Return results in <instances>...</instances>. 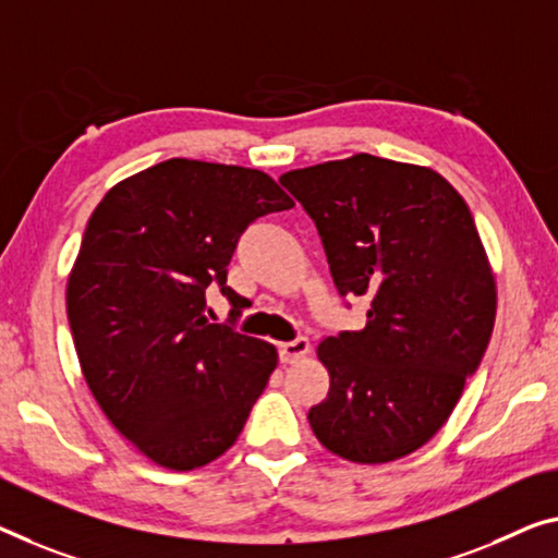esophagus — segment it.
Here are the masks:
<instances>
[{
	"instance_id": "34e87169",
	"label": "esophagus",
	"mask_w": 558,
	"mask_h": 558,
	"mask_svg": "<svg viewBox=\"0 0 558 558\" xmlns=\"http://www.w3.org/2000/svg\"><path fill=\"white\" fill-rule=\"evenodd\" d=\"M308 339L306 337H296L294 341H284V344H279V359L281 364H294L299 359H304L308 354Z\"/></svg>"
}]
</instances>
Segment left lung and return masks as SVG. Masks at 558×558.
Listing matches in <instances>:
<instances>
[{"label":"left lung","mask_w":558,"mask_h":558,"mask_svg":"<svg viewBox=\"0 0 558 558\" xmlns=\"http://www.w3.org/2000/svg\"><path fill=\"white\" fill-rule=\"evenodd\" d=\"M281 184L319 231L339 294L368 299L366 327L319 344L329 393L308 409L316 439L356 464L432 439L482 364L496 287L474 217L434 169L354 154Z\"/></svg>","instance_id":"obj_1"}]
</instances>
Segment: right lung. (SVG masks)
<instances>
[{
	"label": "right lung",
	"mask_w": 558,
	"mask_h": 558,
	"mask_svg": "<svg viewBox=\"0 0 558 558\" xmlns=\"http://www.w3.org/2000/svg\"><path fill=\"white\" fill-rule=\"evenodd\" d=\"M294 202L259 169L169 159L117 186L87 221L66 281L82 374L124 439L190 471L221 457L277 366V349L234 329L244 299L227 267L244 229ZM232 304L206 319V287Z\"/></svg>",
	"instance_id": "add662e5"
}]
</instances>
